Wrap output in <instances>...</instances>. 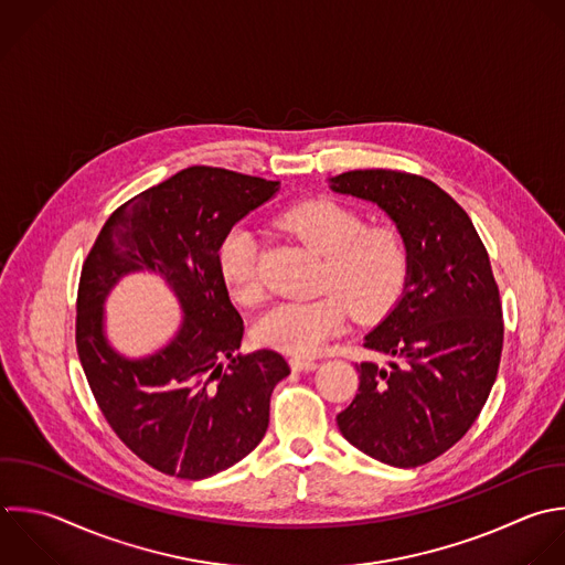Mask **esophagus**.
<instances>
[{"instance_id": "obj_1", "label": "esophagus", "mask_w": 565, "mask_h": 565, "mask_svg": "<svg viewBox=\"0 0 565 565\" xmlns=\"http://www.w3.org/2000/svg\"><path fill=\"white\" fill-rule=\"evenodd\" d=\"M289 364H291L294 371H313V369H318V362L311 360V358H291Z\"/></svg>"}]
</instances>
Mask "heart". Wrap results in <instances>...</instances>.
Masks as SVG:
<instances>
[{
    "label": "heart",
    "mask_w": 565,
    "mask_h": 565,
    "mask_svg": "<svg viewBox=\"0 0 565 565\" xmlns=\"http://www.w3.org/2000/svg\"><path fill=\"white\" fill-rule=\"evenodd\" d=\"M280 223L324 256L320 287L335 294L282 302L267 311L254 327L263 347L311 355L349 324L351 309L360 318H377L397 300L408 274V252L393 227H366L358 210L331 199L298 203ZM218 271L238 305H256L263 298L258 241L247 227H234L221 241Z\"/></svg>",
    "instance_id": "heart-1"
}]
</instances>
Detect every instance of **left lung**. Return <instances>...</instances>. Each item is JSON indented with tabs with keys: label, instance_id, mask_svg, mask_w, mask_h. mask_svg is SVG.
I'll return each instance as SVG.
<instances>
[{
	"label": "left lung",
	"instance_id": "1",
	"mask_svg": "<svg viewBox=\"0 0 565 565\" xmlns=\"http://www.w3.org/2000/svg\"><path fill=\"white\" fill-rule=\"evenodd\" d=\"M329 188L386 212L408 252L402 296L364 335L388 362L355 364L358 395L338 428L369 457L415 468L466 435L494 384L503 322L488 252L468 214L424 177L353 170Z\"/></svg>",
	"mask_w": 565,
	"mask_h": 565
}]
</instances>
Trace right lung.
Masks as SVG:
<instances>
[{
  "instance_id": "add662e5",
  "label": "right lung",
  "mask_w": 565,
  "mask_h": 565,
  "mask_svg": "<svg viewBox=\"0 0 565 565\" xmlns=\"http://www.w3.org/2000/svg\"><path fill=\"white\" fill-rule=\"evenodd\" d=\"M278 190V181L221 168L181 170L113 212L84 263L77 351L88 384L119 439L166 475L212 477L247 457L269 426V397L289 364L271 349L236 355L243 318L218 247ZM139 270L169 285L184 322L154 354L128 359L107 340L105 300Z\"/></svg>"
}]
</instances>
